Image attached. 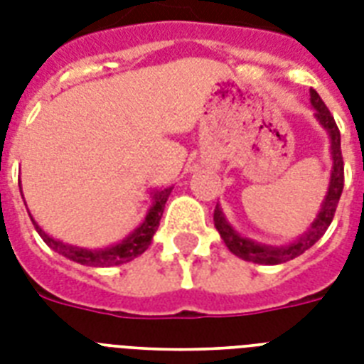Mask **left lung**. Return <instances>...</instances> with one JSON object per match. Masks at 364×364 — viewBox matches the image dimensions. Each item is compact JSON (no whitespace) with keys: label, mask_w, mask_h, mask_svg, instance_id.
Masks as SVG:
<instances>
[{"label":"left lung","mask_w":364,"mask_h":364,"mask_svg":"<svg viewBox=\"0 0 364 364\" xmlns=\"http://www.w3.org/2000/svg\"><path fill=\"white\" fill-rule=\"evenodd\" d=\"M310 102L314 105V109H316L317 122L327 130L328 137H331V154H333L331 183H328L327 196L323 200L321 210L317 213L316 221L311 223V227L308 228V232L302 234L296 242L282 245V247H272V245L257 243L253 240L240 236L230 227V223L227 221V217L217 204L215 211H213L215 228L221 234L225 245L230 249V253H234L240 259L257 262V264H282V262L293 260L294 257L304 253L306 249H310L317 240L321 238L323 234L327 232V228L331 227V223H333L334 211H336L340 194H342V188H344V160H342V149H340V130L336 122H334V117L327 109V105L323 104V100L319 98V94L314 88L310 90Z\"/></svg>","instance_id":"1"}]
</instances>
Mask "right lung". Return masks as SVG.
Here are the masks:
<instances>
[{"instance_id":"1","label":"right lung","mask_w":364,"mask_h":364,"mask_svg":"<svg viewBox=\"0 0 364 364\" xmlns=\"http://www.w3.org/2000/svg\"><path fill=\"white\" fill-rule=\"evenodd\" d=\"M171 188L173 187L160 188V191L151 193L153 204L149 208V213L145 215L141 225H139L128 238H124L122 242L115 243V245H109V247L105 249H85L75 247V245H68V243L60 242V240L50 238V236L37 225L33 217L30 215V219L31 223H33V227H36L37 232H39V236L43 238V242L47 243L50 249H54L56 253L64 255L65 259H70L73 260V262H79V264L85 266H96V268L119 266L124 264V262H130V260H134L141 253H145V249L151 245V240H153L154 232H156V228H159L160 217H162L166 200L170 196Z\"/></svg>"}]
</instances>
